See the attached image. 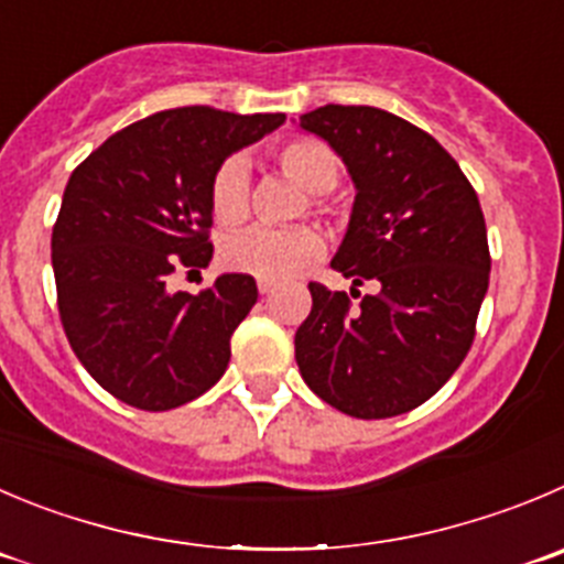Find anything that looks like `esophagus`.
Returning <instances> with one entry per match:
<instances>
[{
    "label": "esophagus",
    "instance_id": "1",
    "mask_svg": "<svg viewBox=\"0 0 564 564\" xmlns=\"http://www.w3.org/2000/svg\"><path fill=\"white\" fill-rule=\"evenodd\" d=\"M276 282H271V279H257V291L262 293V296H268V293L276 291Z\"/></svg>",
    "mask_w": 564,
    "mask_h": 564
}]
</instances>
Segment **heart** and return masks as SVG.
I'll return each mask as SVG.
<instances>
[{
	"label": "heart",
	"instance_id": "heart-1",
	"mask_svg": "<svg viewBox=\"0 0 564 564\" xmlns=\"http://www.w3.org/2000/svg\"><path fill=\"white\" fill-rule=\"evenodd\" d=\"M273 160L310 193H324L337 182V158L329 147L313 138H291L279 143ZM210 210L213 218L229 229L240 227L249 218L251 180L240 158H229L218 165L210 182ZM321 251L324 240L313 227L249 229L221 246V262L224 268L243 276L279 282L318 260Z\"/></svg>",
	"mask_w": 564,
	"mask_h": 564
}]
</instances>
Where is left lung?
I'll list each match as a JSON object with an SVG mask.
<instances>
[{
    "label": "left lung",
    "instance_id": "obj_1",
    "mask_svg": "<svg viewBox=\"0 0 564 564\" xmlns=\"http://www.w3.org/2000/svg\"><path fill=\"white\" fill-rule=\"evenodd\" d=\"M351 174L346 238L332 268L371 282L354 307L310 282L313 310L296 362L318 399L351 417H393L432 399L463 366L490 282L479 196L429 132L366 105H326L299 118Z\"/></svg>",
    "mask_w": 564,
    "mask_h": 564
}]
</instances>
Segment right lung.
<instances>
[{"label": "right lung", "instance_id": "obj_1", "mask_svg": "<svg viewBox=\"0 0 564 564\" xmlns=\"http://www.w3.org/2000/svg\"><path fill=\"white\" fill-rule=\"evenodd\" d=\"M282 121L176 107L124 127L74 169L52 229L57 310L85 371L118 401L174 410L227 371L257 282L221 273L193 296L169 291V276L207 268L218 165Z\"/></svg>", "mask_w": 564, "mask_h": 564}]
</instances>
